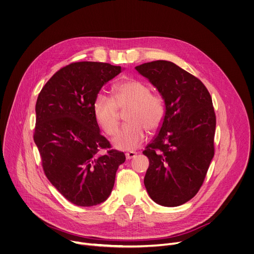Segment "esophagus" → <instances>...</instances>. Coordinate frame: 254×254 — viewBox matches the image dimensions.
Here are the masks:
<instances>
[{
    "instance_id": "34e87169",
    "label": "esophagus",
    "mask_w": 254,
    "mask_h": 254,
    "mask_svg": "<svg viewBox=\"0 0 254 254\" xmlns=\"http://www.w3.org/2000/svg\"><path fill=\"white\" fill-rule=\"evenodd\" d=\"M136 155H137V153H136V152H134V151H128V152H127V153H126L127 159H131V158H133Z\"/></svg>"
}]
</instances>
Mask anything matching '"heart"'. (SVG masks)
Listing matches in <instances>:
<instances>
[{"label":"heart","instance_id":"b5f03b06","mask_svg":"<svg viewBox=\"0 0 254 254\" xmlns=\"http://www.w3.org/2000/svg\"><path fill=\"white\" fill-rule=\"evenodd\" d=\"M147 83L128 79L113 87L114 99L107 94H97L93 111L97 124L106 134H113L120 125V109L126 110L128 123L118 129L112 144L120 150H133L145 140L147 130L156 131L163 124L166 107L161 96L151 93Z\"/></svg>","mask_w":254,"mask_h":254}]
</instances>
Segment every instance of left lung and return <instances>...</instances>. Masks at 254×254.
I'll return each mask as SVG.
<instances>
[{"label": "left lung", "instance_id": "1", "mask_svg": "<svg viewBox=\"0 0 254 254\" xmlns=\"http://www.w3.org/2000/svg\"><path fill=\"white\" fill-rule=\"evenodd\" d=\"M136 69L156 87L166 107L158 134L143 151L149 159L145 187L156 203L179 206L198 193L214 155L211 96L199 78L173 62L152 61Z\"/></svg>", "mask_w": 254, "mask_h": 254}]
</instances>
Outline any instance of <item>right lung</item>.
Masks as SVG:
<instances>
[{"instance_id":"obj_1","label":"right lung","mask_w":254,"mask_h":254,"mask_svg":"<svg viewBox=\"0 0 254 254\" xmlns=\"http://www.w3.org/2000/svg\"><path fill=\"white\" fill-rule=\"evenodd\" d=\"M121 72V66L109 63L73 62L47 81L37 100L33 140L44 173L77 206L104 202L126 160L124 152L110 149L100 133L93 111L101 88Z\"/></svg>"}]
</instances>
